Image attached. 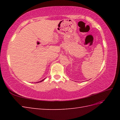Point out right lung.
I'll use <instances>...</instances> for the list:
<instances>
[{
    "label": "right lung",
    "instance_id": "right-lung-1",
    "mask_svg": "<svg viewBox=\"0 0 120 120\" xmlns=\"http://www.w3.org/2000/svg\"><path fill=\"white\" fill-rule=\"evenodd\" d=\"M45 78L44 79H42V80H41V81H39V82H37V83H38V82H42V81H44V80H45Z\"/></svg>",
    "mask_w": 120,
    "mask_h": 120
}]
</instances>
